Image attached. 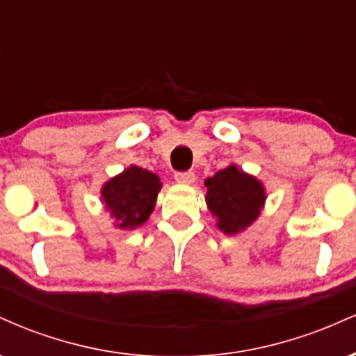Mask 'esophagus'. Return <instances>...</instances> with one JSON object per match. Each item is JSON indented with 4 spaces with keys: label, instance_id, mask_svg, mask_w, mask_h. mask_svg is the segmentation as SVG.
<instances>
[{
    "label": "esophagus",
    "instance_id": "1",
    "mask_svg": "<svg viewBox=\"0 0 356 356\" xmlns=\"http://www.w3.org/2000/svg\"><path fill=\"white\" fill-rule=\"evenodd\" d=\"M175 181L179 184H194L195 175L194 172H177L175 174Z\"/></svg>",
    "mask_w": 356,
    "mask_h": 356
}]
</instances>
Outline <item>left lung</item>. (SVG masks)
Returning a JSON list of instances; mask_svg holds the SVG:
<instances>
[{"label":"left lung","mask_w":356,"mask_h":356,"mask_svg":"<svg viewBox=\"0 0 356 356\" xmlns=\"http://www.w3.org/2000/svg\"><path fill=\"white\" fill-rule=\"evenodd\" d=\"M204 184L207 187V209L218 220L216 226L224 234L234 236L246 231L261 216L266 202L263 182L236 164L220 169Z\"/></svg>","instance_id":"1"}]
</instances>
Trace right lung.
Here are the masks:
<instances>
[{"mask_svg": "<svg viewBox=\"0 0 356 356\" xmlns=\"http://www.w3.org/2000/svg\"><path fill=\"white\" fill-rule=\"evenodd\" d=\"M162 182L157 174L129 165L102 186L100 199L115 229L132 231L147 222L155 209Z\"/></svg>", "mask_w": 356, "mask_h": 356, "instance_id": "right-lung-1", "label": "right lung"}]
</instances>
